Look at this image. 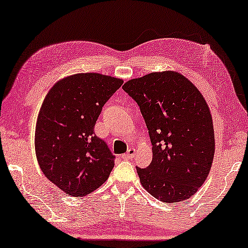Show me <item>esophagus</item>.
Wrapping results in <instances>:
<instances>
[{
    "label": "esophagus",
    "instance_id": "34e87169",
    "mask_svg": "<svg viewBox=\"0 0 248 248\" xmlns=\"http://www.w3.org/2000/svg\"><path fill=\"white\" fill-rule=\"evenodd\" d=\"M135 155H136V149L135 148H130V149H128L127 153L124 154L122 155V158L125 159V160H127V159H132Z\"/></svg>",
    "mask_w": 248,
    "mask_h": 248
}]
</instances>
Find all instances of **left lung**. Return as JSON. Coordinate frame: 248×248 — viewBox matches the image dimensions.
Instances as JSON below:
<instances>
[{"label":"left lung","mask_w":248,"mask_h":248,"mask_svg":"<svg viewBox=\"0 0 248 248\" xmlns=\"http://www.w3.org/2000/svg\"><path fill=\"white\" fill-rule=\"evenodd\" d=\"M122 88L140 107L153 144L150 165L137 167L142 186L162 202L190 198L206 180L215 155L206 101L188 78L170 70L132 78Z\"/></svg>","instance_id":"left-lung-1"}]
</instances>
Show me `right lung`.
Listing matches in <instances>:
<instances>
[{
    "label": "right lung",
    "instance_id": "right-lung-1",
    "mask_svg": "<svg viewBox=\"0 0 248 248\" xmlns=\"http://www.w3.org/2000/svg\"><path fill=\"white\" fill-rule=\"evenodd\" d=\"M122 84L94 72L72 75L53 85L42 104L35 155L45 177L69 196H86L109 177L116 156L95 136L94 125Z\"/></svg>",
    "mask_w": 248,
    "mask_h": 248
}]
</instances>
